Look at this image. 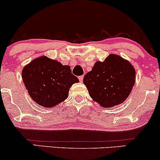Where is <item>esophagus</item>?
<instances>
[{"label": "esophagus", "mask_w": 160, "mask_h": 160, "mask_svg": "<svg viewBox=\"0 0 160 160\" xmlns=\"http://www.w3.org/2000/svg\"><path fill=\"white\" fill-rule=\"evenodd\" d=\"M78 79H79V80H80V82H82V80H83V76H82H82H80L78 78Z\"/></svg>", "instance_id": "obj_1"}]
</instances>
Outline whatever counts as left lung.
<instances>
[{
	"instance_id": "obj_1",
	"label": "left lung",
	"mask_w": 160,
	"mask_h": 160,
	"mask_svg": "<svg viewBox=\"0 0 160 160\" xmlns=\"http://www.w3.org/2000/svg\"><path fill=\"white\" fill-rule=\"evenodd\" d=\"M135 81L133 66L113 54L104 62H97L83 78L91 98L104 108L122 103L131 92Z\"/></svg>"
}]
</instances>
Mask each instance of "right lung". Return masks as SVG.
I'll list each match as a JSON object with an SVG mask.
<instances>
[{"instance_id":"1","label":"right lung","mask_w":160,"mask_h":160,"mask_svg":"<svg viewBox=\"0 0 160 160\" xmlns=\"http://www.w3.org/2000/svg\"><path fill=\"white\" fill-rule=\"evenodd\" d=\"M29 95L36 103L54 107L68 96L69 89L79 80L68 65L41 56L31 62L22 72Z\"/></svg>"}]
</instances>
